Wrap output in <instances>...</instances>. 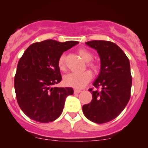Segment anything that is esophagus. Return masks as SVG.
<instances>
[{
    "instance_id": "1",
    "label": "esophagus",
    "mask_w": 148,
    "mask_h": 148,
    "mask_svg": "<svg viewBox=\"0 0 148 148\" xmlns=\"http://www.w3.org/2000/svg\"><path fill=\"white\" fill-rule=\"evenodd\" d=\"M81 92V90H77V89L74 90V93H75V94H77V93H80Z\"/></svg>"
}]
</instances>
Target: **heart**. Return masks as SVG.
Masks as SVG:
<instances>
[{
    "mask_svg": "<svg viewBox=\"0 0 148 148\" xmlns=\"http://www.w3.org/2000/svg\"><path fill=\"white\" fill-rule=\"evenodd\" d=\"M78 53L81 56L84 62H88L87 67L93 72H96L98 70V65L95 63L90 62L93 58V54L86 49H80L78 51ZM65 58L64 56H61L58 61V65L60 70L64 71L65 69ZM92 74L89 71H85L81 73L71 72L66 74L64 76V83L67 86L74 88H84L86 84L90 81Z\"/></svg>",
    "mask_w": 148,
    "mask_h": 148,
    "instance_id": "1",
    "label": "heart"
}]
</instances>
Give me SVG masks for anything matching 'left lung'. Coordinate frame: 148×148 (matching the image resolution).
<instances>
[{"instance_id":"1","label":"left lung","mask_w":148,"mask_h":148,"mask_svg":"<svg viewBox=\"0 0 148 148\" xmlns=\"http://www.w3.org/2000/svg\"><path fill=\"white\" fill-rule=\"evenodd\" d=\"M86 45L99 54L101 68L93 86L101 90L89 89L92 99L83 106V112L92 122L108 123L122 113L130 99L132 78L130 60L123 51L111 42L93 40Z\"/></svg>"}]
</instances>
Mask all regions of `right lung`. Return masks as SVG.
<instances>
[{
	"label": "right lung",
	"instance_id": "add662e5",
	"mask_svg": "<svg viewBox=\"0 0 148 148\" xmlns=\"http://www.w3.org/2000/svg\"><path fill=\"white\" fill-rule=\"evenodd\" d=\"M77 44L47 40L33 44L23 53L17 64L14 89L18 106L31 120L50 123L62 113L66 97L74 90L52 86L62 80L59 58Z\"/></svg>",
	"mask_w": 148,
	"mask_h": 148
}]
</instances>
